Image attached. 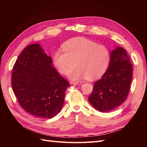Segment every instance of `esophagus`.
<instances>
[{"instance_id": "34e87169", "label": "esophagus", "mask_w": 147, "mask_h": 147, "mask_svg": "<svg viewBox=\"0 0 147 147\" xmlns=\"http://www.w3.org/2000/svg\"><path fill=\"white\" fill-rule=\"evenodd\" d=\"M70 83L71 84H79V83L78 82H74V81H71Z\"/></svg>"}]
</instances>
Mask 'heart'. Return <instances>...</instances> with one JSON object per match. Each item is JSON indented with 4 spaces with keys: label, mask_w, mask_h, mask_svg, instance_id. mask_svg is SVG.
Returning <instances> with one entry per match:
<instances>
[{
    "label": "heart",
    "mask_w": 147,
    "mask_h": 147,
    "mask_svg": "<svg viewBox=\"0 0 147 147\" xmlns=\"http://www.w3.org/2000/svg\"><path fill=\"white\" fill-rule=\"evenodd\" d=\"M62 48L64 52L57 50L53 55V63L63 74H67L76 65L77 67L69 75L72 79L96 78L109 65L108 49L84 37L71 38L63 44Z\"/></svg>",
    "instance_id": "1"
}]
</instances>
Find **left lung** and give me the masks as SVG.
I'll return each mask as SVG.
<instances>
[{"instance_id":"8db88e82","label":"left lung","mask_w":147,"mask_h":147,"mask_svg":"<svg viewBox=\"0 0 147 147\" xmlns=\"http://www.w3.org/2000/svg\"><path fill=\"white\" fill-rule=\"evenodd\" d=\"M107 70L94 83L89 102L101 112L112 111L126 100L130 90L132 66L124 48L117 47L110 53Z\"/></svg>"}]
</instances>
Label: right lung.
Masks as SVG:
<instances>
[{
  "mask_svg": "<svg viewBox=\"0 0 147 147\" xmlns=\"http://www.w3.org/2000/svg\"><path fill=\"white\" fill-rule=\"evenodd\" d=\"M51 64V57L39 44H31L13 67L11 86L20 105L38 118L50 119L61 112L70 85Z\"/></svg>",
  "mask_w": 147,
  "mask_h": 147,
  "instance_id": "add662e5",
  "label": "right lung"
}]
</instances>
